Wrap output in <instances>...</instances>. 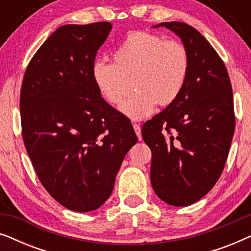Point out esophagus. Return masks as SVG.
Listing matches in <instances>:
<instances>
[{
    "instance_id": "1",
    "label": "esophagus",
    "mask_w": 251,
    "mask_h": 251,
    "mask_svg": "<svg viewBox=\"0 0 251 251\" xmlns=\"http://www.w3.org/2000/svg\"><path fill=\"white\" fill-rule=\"evenodd\" d=\"M132 126H133V129H135V132H136L137 137H138V139L142 140L143 137H142V129H140V126L137 125V123H133Z\"/></svg>"
}]
</instances>
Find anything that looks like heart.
Returning a JSON list of instances; mask_svg holds the SVG:
<instances>
[{
    "label": "heart",
    "instance_id": "obj_1",
    "mask_svg": "<svg viewBox=\"0 0 251 251\" xmlns=\"http://www.w3.org/2000/svg\"><path fill=\"white\" fill-rule=\"evenodd\" d=\"M191 60L179 41L164 40L147 32L126 35L113 52V63L96 61L92 76L109 104L139 120L152 114L157 104L169 106L179 98L190 74Z\"/></svg>",
    "mask_w": 251,
    "mask_h": 251
}]
</instances>
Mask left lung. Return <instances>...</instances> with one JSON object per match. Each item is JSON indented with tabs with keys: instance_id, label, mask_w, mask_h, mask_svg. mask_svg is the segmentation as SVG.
<instances>
[{
	"instance_id": "left-lung-1",
	"label": "left lung",
	"mask_w": 251,
	"mask_h": 251,
	"mask_svg": "<svg viewBox=\"0 0 251 251\" xmlns=\"http://www.w3.org/2000/svg\"><path fill=\"white\" fill-rule=\"evenodd\" d=\"M190 54V74L174 104L144 123L152 151L151 183L161 200L186 207L204 197L221 177L235 128L232 84L224 61L194 27L161 23Z\"/></svg>"
}]
</instances>
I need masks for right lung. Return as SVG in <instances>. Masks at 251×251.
I'll list each match as a JSON object with an SVG mask.
<instances>
[{
  "instance_id": "obj_1",
  "label": "right lung",
  "mask_w": 251,
  "mask_h": 251,
  "mask_svg": "<svg viewBox=\"0 0 251 251\" xmlns=\"http://www.w3.org/2000/svg\"><path fill=\"white\" fill-rule=\"evenodd\" d=\"M111 29L108 22L59 27L27 65L20 89L22 136L34 170L54 200L77 212L107 200L138 140L92 76Z\"/></svg>"
}]
</instances>
